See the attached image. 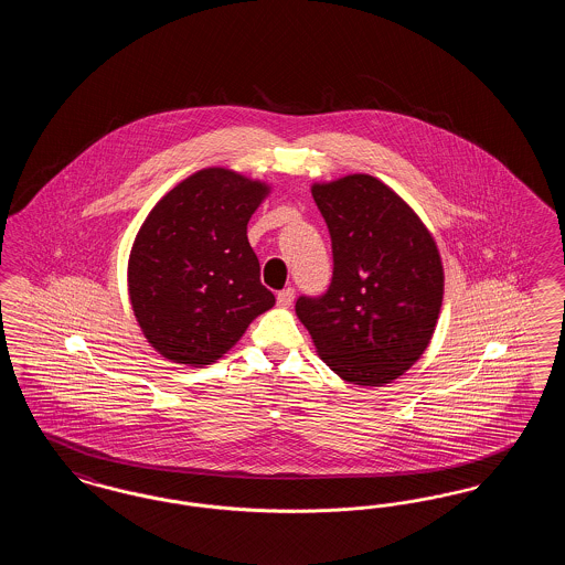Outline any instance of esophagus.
Returning a JSON list of instances; mask_svg holds the SVG:
<instances>
[{"label": "esophagus", "mask_w": 565, "mask_h": 565, "mask_svg": "<svg viewBox=\"0 0 565 565\" xmlns=\"http://www.w3.org/2000/svg\"><path fill=\"white\" fill-rule=\"evenodd\" d=\"M295 288H286V290H281V292L277 295V305L286 309V307H290V305L295 302Z\"/></svg>", "instance_id": "34e87169"}]
</instances>
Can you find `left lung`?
<instances>
[{"label":"left lung","instance_id":"obj_1","mask_svg":"<svg viewBox=\"0 0 565 565\" xmlns=\"http://www.w3.org/2000/svg\"><path fill=\"white\" fill-rule=\"evenodd\" d=\"M332 242V281L298 296L296 316L323 362L355 385H383L430 343L445 275L428 228L403 199L366 173L313 184Z\"/></svg>","mask_w":565,"mask_h":565}]
</instances>
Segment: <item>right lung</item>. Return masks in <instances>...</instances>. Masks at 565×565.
<instances>
[{
    "instance_id": "obj_1",
    "label": "right lung",
    "mask_w": 565,
    "mask_h": 565,
    "mask_svg": "<svg viewBox=\"0 0 565 565\" xmlns=\"http://www.w3.org/2000/svg\"><path fill=\"white\" fill-rule=\"evenodd\" d=\"M269 186L210 167L169 190L129 256V296L148 343L178 364H212L275 296L260 284L247 222Z\"/></svg>"
}]
</instances>
